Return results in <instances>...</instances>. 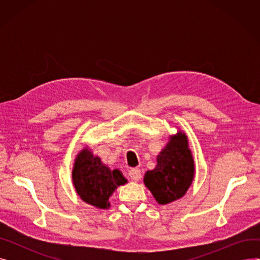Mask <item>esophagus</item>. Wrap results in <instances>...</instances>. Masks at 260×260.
<instances>
[{
	"instance_id": "1",
	"label": "esophagus",
	"mask_w": 260,
	"mask_h": 260,
	"mask_svg": "<svg viewBox=\"0 0 260 260\" xmlns=\"http://www.w3.org/2000/svg\"><path fill=\"white\" fill-rule=\"evenodd\" d=\"M128 176L131 177V179L135 182H137L141 178V171L139 169H131L128 172Z\"/></svg>"
}]
</instances>
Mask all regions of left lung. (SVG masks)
Instances as JSON below:
<instances>
[{
	"label": "left lung",
	"instance_id": "left-lung-1",
	"mask_svg": "<svg viewBox=\"0 0 260 260\" xmlns=\"http://www.w3.org/2000/svg\"><path fill=\"white\" fill-rule=\"evenodd\" d=\"M195 177V162L184 132L170 136L157 156V166L147 171L143 182L159 204H169L185 195Z\"/></svg>",
	"mask_w": 260,
	"mask_h": 260
}]
</instances>
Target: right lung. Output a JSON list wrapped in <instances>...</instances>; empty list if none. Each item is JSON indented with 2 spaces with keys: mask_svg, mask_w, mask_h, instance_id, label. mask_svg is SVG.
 Returning <instances> with one entry per match:
<instances>
[{
  "mask_svg": "<svg viewBox=\"0 0 260 260\" xmlns=\"http://www.w3.org/2000/svg\"><path fill=\"white\" fill-rule=\"evenodd\" d=\"M72 178L80 198L102 210L111 207L108 199L116 188L127 183V179L120 170L109 169L87 146L75 159Z\"/></svg>",
  "mask_w": 260,
  "mask_h": 260,
  "instance_id": "add662e5",
  "label": "right lung"
}]
</instances>
